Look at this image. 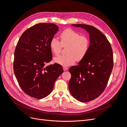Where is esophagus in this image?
Listing matches in <instances>:
<instances>
[{"instance_id": "1", "label": "esophagus", "mask_w": 127, "mask_h": 127, "mask_svg": "<svg viewBox=\"0 0 127 127\" xmlns=\"http://www.w3.org/2000/svg\"><path fill=\"white\" fill-rule=\"evenodd\" d=\"M68 69V67H65V66H64L63 67V70L64 71H67Z\"/></svg>"}]
</instances>
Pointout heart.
<instances>
[{
    "mask_svg": "<svg viewBox=\"0 0 127 127\" xmlns=\"http://www.w3.org/2000/svg\"><path fill=\"white\" fill-rule=\"evenodd\" d=\"M61 42L56 37L51 39L50 47L51 52L55 55L61 52L63 46H67V54L57 56L54 61L62 66H68L74 64L77 60H82L88 52L90 41L85 36H81L79 32L71 29L64 31L60 34Z\"/></svg>",
    "mask_w": 127,
    "mask_h": 127,
    "instance_id": "1",
    "label": "heart"
}]
</instances>
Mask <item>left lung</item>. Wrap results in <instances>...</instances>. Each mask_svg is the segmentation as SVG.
Instances as JSON below:
<instances>
[{"instance_id": "obj_1", "label": "left lung", "mask_w": 127, "mask_h": 127, "mask_svg": "<svg viewBox=\"0 0 127 127\" xmlns=\"http://www.w3.org/2000/svg\"><path fill=\"white\" fill-rule=\"evenodd\" d=\"M87 31L90 46L77 66L70 67L68 88L71 95L81 102L95 99L103 92L113 68L112 48L105 36L95 27L85 24H73Z\"/></svg>"}]
</instances>
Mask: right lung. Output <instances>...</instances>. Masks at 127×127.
<instances>
[{"mask_svg":"<svg viewBox=\"0 0 127 127\" xmlns=\"http://www.w3.org/2000/svg\"><path fill=\"white\" fill-rule=\"evenodd\" d=\"M59 31L52 23H39L24 32L14 53V71L19 85L27 95L41 99L52 92L55 82L63 72L52 59L51 40Z\"/></svg>","mask_w":127,"mask_h":127,"instance_id":"1","label":"right lung"}]
</instances>
